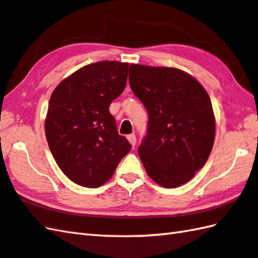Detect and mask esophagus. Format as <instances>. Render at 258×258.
<instances>
[{
	"label": "esophagus",
	"mask_w": 258,
	"mask_h": 258,
	"mask_svg": "<svg viewBox=\"0 0 258 258\" xmlns=\"http://www.w3.org/2000/svg\"><path fill=\"white\" fill-rule=\"evenodd\" d=\"M127 139L129 140V143L131 144V146H133V147H135L136 142H137V140H136V135H135V134L128 135V136H127Z\"/></svg>",
	"instance_id": "esophagus-1"
}]
</instances>
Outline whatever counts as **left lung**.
Wrapping results in <instances>:
<instances>
[{
  "mask_svg": "<svg viewBox=\"0 0 258 258\" xmlns=\"http://www.w3.org/2000/svg\"><path fill=\"white\" fill-rule=\"evenodd\" d=\"M129 84L148 112V129L138 148L146 172L163 187L188 182L207 163L216 120L203 86L173 67L131 64Z\"/></svg>",
  "mask_w": 258,
  "mask_h": 258,
  "instance_id": "8db88e82",
  "label": "left lung"
}]
</instances>
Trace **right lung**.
<instances>
[{
	"instance_id": "add662e5",
	"label": "right lung",
	"mask_w": 258,
	"mask_h": 258,
	"mask_svg": "<svg viewBox=\"0 0 258 258\" xmlns=\"http://www.w3.org/2000/svg\"><path fill=\"white\" fill-rule=\"evenodd\" d=\"M128 62L98 61L82 67L53 90L45 133L61 172L79 185L109 181L131 145L116 130L109 106L122 93Z\"/></svg>"
}]
</instances>
